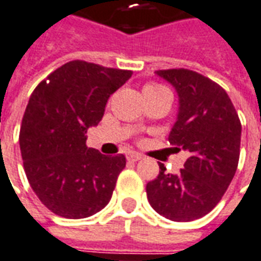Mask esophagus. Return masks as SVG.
I'll list each match as a JSON object with an SVG mask.
<instances>
[{"label":"esophagus","mask_w":261,"mask_h":261,"mask_svg":"<svg viewBox=\"0 0 261 261\" xmlns=\"http://www.w3.org/2000/svg\"><path fill=\"white\" fill-rule=\"evenodd\" d=\"M142 158H143V155H142V154H139V152L130 151V152H128V154H126V160L133 161V162H136V161H140Z\"/></svg>","instance_id":"34e87169"}]
</instances>
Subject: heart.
I'll use <instances>...</instances> for the list:
<instances>
[{
    "mask_svg": "<svg viewBox=\"0 0 261 261\" xmlns=\"http://www.w3.org/2000/svg\"><path fill=\"white\" fill-rule=\"evenodd\" d=\"M161 85H155V84H150V85H146V88H160Z\"/></svg>",
    "mask_w": 261,
    "mask_h": 261,
    "instance_id": "obj_1",
    "label": "heart"
}]
</instances>
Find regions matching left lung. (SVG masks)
Returning <instances> with one entry per match:
<instances>
[{"mask_svg": "<svg viewBox=\"0 0 261 261\" xmlns=\"http://www.w3.org/2000/svg\"><path fill=\"white\" fill-rule=\"evenodd\" d=\"M175 88L179 110L169 143L187 150L189 160L179 175H160L147 183L148 202L161 216L191 221L216 206L234 177L240 160L241 121L226 91L212 80L191 70H158Z\"/></svg>", "mask_w": 261, "mask_h": 261, "instance_id": "1", "label": "left lung"}]
</instances>
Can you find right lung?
Segmentation results:
<instances>
[{
	"instance_id": "1",
	"label": "right lung",
	"mask_w": 261,
	"mask_h": 261,
	"mask_svg": "<svg viewBox=\"0 0 261 261\" xmlns=\"http://www.w3.org/2000/svg\"><path fill=\"white\" fill-rule=\"evenodd\" d=\"M132 71L72 60L31 93L21 121L23 166L31 189L55 215L84 219L110 202L126 160L86 146V130Z\"/></svg>"
}]
</instances>
